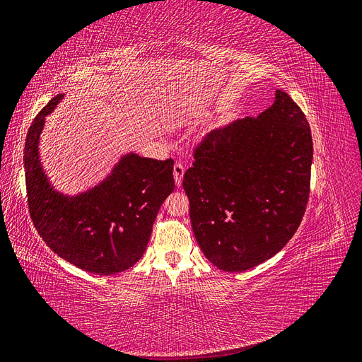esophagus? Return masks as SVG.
<instances>
[{"instance_id": "esophagus-1", "label": "esophagus", "mask_w": 362, "mask_h": 362, "mask_svg": "<svg viewBox=\"0 0 362 362\" xmlns=\"http://www.w3.org/2000/svg\"><path fill=\"white\" fill-rule=\"evenodd\" d=\"M174 180H176V185L180 186L182 185V179H183V174H185V167L182 163H176L174 164Z\"/></svg>"}]
</instances>
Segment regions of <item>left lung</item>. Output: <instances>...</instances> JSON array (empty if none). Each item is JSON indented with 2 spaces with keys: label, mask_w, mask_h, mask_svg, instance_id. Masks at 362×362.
Returning a JSON list of instances; mask_svg holds the SVG:
<instances>
[{
  "label": "left lung",
  "mask_w": 362,
  "mask_h": 362,
  "mask_svg": "<svg viewBox=\"0 0 362 362\" xmlns=\"http://www.w3.org/2000/svg\"><path fill=\"white\" fill-rule=\"evenodd\" d=\"M312 159L309 122L284 90L258 117L206 134L182 182L206 258L235 273L282 250L309 202Z\"/></svg>",
  "instance_id": "left-lung-1"
}]
</instances>
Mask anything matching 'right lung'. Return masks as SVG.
<instances>
[{"mask_svg": "<svg viewBox=\"0 0 362 362\" xmlns=\"http://www.w3.org/2000/svg\"><path fill=\"white\" fill-rule=\"evenodd\" d=\"M53 97L34 117L25 140V183L35 230L62 259L109 276L128 270L146 250L159 207L174 191V160L129 153L95 188L64 197L50 188L38 159L45 117L62 100Z\"/></svg>", "mask_w": 362, "mask_h": 362, "instance_id": "right-lung-1", "label": "right lung"}]
</instances>
